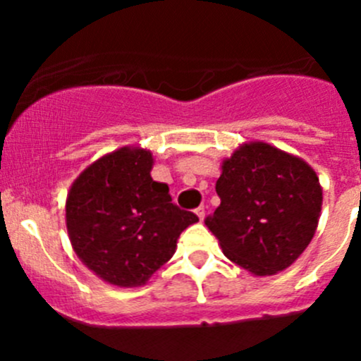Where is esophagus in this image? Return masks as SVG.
<instances>
[{
	"instance_id": "1",
	"label": "esophagus",
	"mask_w": 361,
	"mask_h": 361,
	"mask_svg": "<svg viewBox=\"0 0 361 361\" xmlns=\"http://www.w3.org/2000/svg\"><path fill=\"white\" fill-rule=\"evenodd\" d=\"M195 214H197V216H199V220H204V216H206V207H204V204H202V206H199L197 207V209H195Z\"/></svg>"
}]
</instances>
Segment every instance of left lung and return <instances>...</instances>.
<instances>
[{"label":"left lung","mask_w":361,"mask_h":361,"mask_svg":"<svg viewBox=\"0 0 361 361\" xmlns=\"http://www.w3.org/2000/svg\"><path fill=\"white\" fill-rule=\"evenodd\" d=\"M220 206L206 225L228 260L257 276L290 267L318 227L322 187L302 159L267 143L243 145L221 166Z\"/></svg>","instance_id":"1"}]
</instances>
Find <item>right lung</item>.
Returning a JSON list of instances; mask_svg holds the SVG:
<instances>
[{
  "label": "right lung",
  "mask_w": 361,
  "mask_h": 361,
  "mask_svg": "<svg viewBox=\"0 0 361 361\" xmlns=\"http://www.w3.org/2000/svg\"><path fill=\"white\" fill-rule=\"evenodd\" d=\"M143 148H120L87 167L66 201V225L80 260L116 286H140L162 267L197 214L180 209L150 176Z\"/></svg>",
  "instance_id": "obj_1"
}]
</instances>
